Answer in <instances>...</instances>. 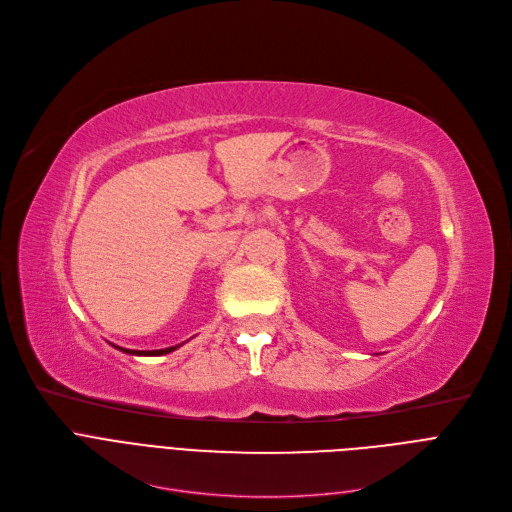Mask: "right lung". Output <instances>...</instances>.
<instances>
[{"instance_id":"add662e5","label":"right lung","mask_w":512,"mask_h":512,"mask_svg":"<svg viewBox=\"0 0 512 512\" xmlns=\"http://www.w3.org/2000/svg\"><path fill=\"white\" fill-rule=\"evenodd\" d=\"M184 343H179V345H175V347H165V349H153V351H134V349H122V347H117V345H113L115 349H119V351H124V353H128V355H165V353H171V351H175L177 347H182Z\"/></svg>"}]
</instances>
